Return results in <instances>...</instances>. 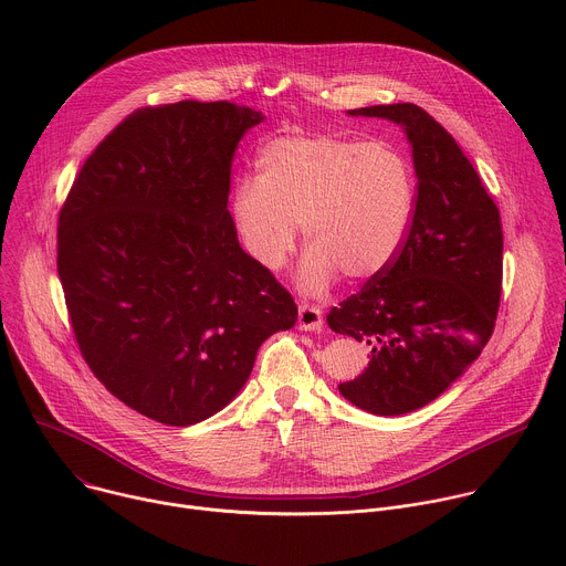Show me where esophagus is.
<instances>
[{
  "mask_svg": "<svg viewBox=\"0 0 566 566\" xmlns=\"http://www.w3.org/2000/svg\"><path fill=\"white\" fill-rule=\"evenodd\" d=\"M297 327L302 332H319L325 327V319H322V311L311 304H300L297 311Z\"/></svg>",
  "mask_w": 566,
  "mask_h": 566,
  "instance_id": "obj_1",
  "label": "esophagus"
}]
</instances>
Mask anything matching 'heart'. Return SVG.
Segmentation results:
<instances>
[{
    "label": "heart",
    "instance_id": "1",
    "mask_svg": "<svg viewBox=\"0 0 566 566\" xmlns=\"http://www.w3.org/2000/svg\"><path fill=\"white\" fill-rule=\"evenodd\" d=\"M417 190L415 160L398 143L277 136L260 149V177L234 184L230 214L241 247L271 273L286 264L302 226L308 251L300 282L322 293L338 273L371 280L396 260Z\"/></svg>",
    "mask_w": 566,
    "mask_h": 566
}]
</instances>
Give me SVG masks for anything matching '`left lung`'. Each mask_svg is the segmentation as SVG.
<instances>
[{"mask_svg":"<svg viewBox=\"0 0 566 566\" xmlns=\"http://www.w3.org/2000/svg\"><path fill=\"white\" fill-rule=\"evenodd\" d=\"M349 114L400 123L419 179L396 260L327 315L336 334L371 352L340 394L365 412L398 417L443 394L489 345L502 297V219L468 156L426 109L396 103Z\"/></svg>","mask_w":566,"mask_h":566,"instance_id":"8db88e82","label":"left lung"}]
</instances>
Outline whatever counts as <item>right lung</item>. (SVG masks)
<instances>
[{
    "label": "right lung",
    "mask_w": 566,
    "mask_h": 566,
    "mask_svg": "<svg viewBox=\"0 0 566 566\" xmlns=\"http://www.w3.org/2000/svg\"><path fill=\"white\" fill-rule=\"evenodd\" d=\"M264 116L232 103L143 107L80 168L57 217V275L80 354L132 410L199 423L237 396L297 306L239 247L237 143Z\"/></svg>",
    "instance_id": "add662e5"
}]
</instances>
